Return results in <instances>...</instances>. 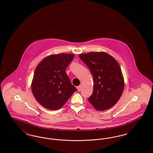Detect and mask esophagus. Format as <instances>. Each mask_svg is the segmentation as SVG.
<instances>
[{"label": "esophagus", "instance_id": "34e87169", "mask_svg": "<svg viewBox=\"0 0 153 153\" xmlns=\"http://www.w3.org/2000/svg\"><path fill=\"white\" fill-rule=\"evenodd\" d=\"M77 91H78L79 92H80V90H81V86L80 85V86L77 87Z\"/></svg>", "mask_w": 153, "mask_h": 153}]
</instances>
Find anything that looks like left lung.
Masks as SVG:
<instances>
[{"mask_svg": "<svg viewBox=\"0 0 153 153\" xmlns=\"http://www.w3.org/2000/svg\"><path fill=\"white\" fill-rule=\"evenodd\" d=\"M80 59L87 65L94 77V90L88 99L97 111L112 107L123 92L124 82L117 60L105 52L80 54Z\"/></svg>", "mask_w": 153, "mask_h": 153, "instance_id": "1", "label": "left lung"}]
</instances>
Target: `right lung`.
I'll use <instances>...</instances> for the list:
<instances>
[{
	"label": "right lung",
	"instance_id": "obj_1",
	"mask_svg": "<svg viewBox=\"0 0 153 153\" xmlns=\"http://www.w3.org/2000/svg\"><path fill=\"white\" fill-rule=\"evenodd\" d=\"M74 57L73 54H52L44 58L36 66L31 91L36 101L45 108H61L77 91L65 72Z\"/></svg>",
	"mask_w": 153,
	"mask_h": 153
}]
</instances>
